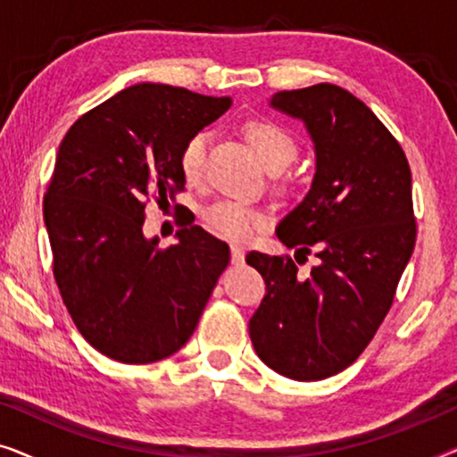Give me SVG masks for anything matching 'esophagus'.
I'll list each match as a JSON object with an SVG mask.
<instances>
[{
  "mask_svg": "<svg viewBox=\"0 0 457 457\" xmlns=\"http://www.w3.org/2000/svg\"><path fill=\"white\" fill-rule=\"evenodd\" d=\"M243 258H245V249L241 245H230V260H233L235 264H241Z\"/></svg>",
  "mask_w": 457,
  "mask_h": 457,
  "instance_id": "esophagus-1",
  "label": "esophagus"
}]
</instances>
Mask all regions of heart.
<instances>
[{"label":"heart","instance_id":"1","mask_svg":"<svg viewBox=\"0 0 457 457\" xmlns=\"http://www.w3.org/2000/svg\"><path fill=\"white\" fill-rule=\"evenodd\" d=\"M247 137L252 141L260 160L270 172H280L295 160L297 145L293 137L272 120H252L247 124ZM210 133L199 130L191 135L180 147L179 168L183 179L189 185H197L205 172V155H208ZM205 222L216 235L227 237L230 241L247 243L268 224L266 212L253 205L235 202V199H222V202L212 204L204 212Z\"/></svg>","mask_w":457,"mask_h":457}]
</instances>
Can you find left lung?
Masks as SVG:
<instances>
[{"label": "left lung", "instance_id": "left-lung-1", "mask_svg": "<svg viewBox=\"0 0 457 457\" xmlns=\"http://www.w3.org/2000/svg\"><path fill=\"white\" fill-rule=\"evenodd\" d=\"M270 105L305 124L316 152L308 195L277 235L319 262L302 275L289 255L247 253L266 283L249 337L274 372L322 380L358 360L391 308L416 245L411 172L395 137L341 87L278 91Z\"/></svg>", "mask_w": 457, "mask_h": 457}]
</instances>
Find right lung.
Instances as JSON below:
<instances>
[{
  "label": "right lung",
  "instance_id": "obj_1",
  "mask_svg": "<svg viewBox=\"0 0 457 457\" xmlns=\"http://www.w3.org/2000/svg\"><path fill=\"white\" fill-rule=\"evenodd\" d=\"M183 87L139 83L99 104L60 143L43 218L54 277L87 343L122 364H152L189 341L230 253L193 224L177 243L145 239V205L185 179L180 147L230 108Z\"/></svg>",
  "mask_w": 457,
  "mask_h": 457
}]
</instances>
